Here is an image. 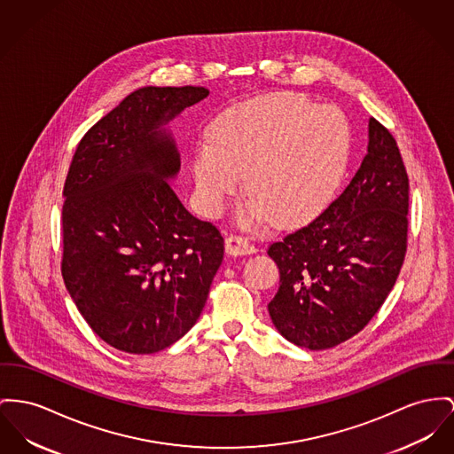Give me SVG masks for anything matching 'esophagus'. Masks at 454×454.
Listing matches in <instances>:
<instances>
[{
  "instance_id": "obj_1",
  "label": "esophagus",
  "mask_w": 454,
  "mask_h": 454,
  "mask_svg": "<svg viewBox=\"0 0 454 454\" xmlns=\"http://www.w3.org/2000/svg\"><path fill=\"white\" fill-rule=\"evenodd\" d=\"M225 251L232 256H241V254H251L256 253V246L247 241L246 238L232 234L225 239Z\"/></svg>"
}]
</instances>
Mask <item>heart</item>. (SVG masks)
Here are the masks:
<instances>
[{
    "label": "heart",
    "mask_w": 454,
    "mask_h": 454,
    "mask_svg": "<svg viewBox=\"0 0 454 454\" xmlns=\"http://www.w3.org/2000/svg\"><path fill=\"white\" fill-rule=\"evenodd\" d=\"M351 153V129L335 106H318L296 92H277L223 112L210 139L194 153L192 174L201 203L220 213L241 189L253 203V225L278 227L311 220L333 200Z\"/></svg>",
    "instance_id": "1"
}]
</instances>
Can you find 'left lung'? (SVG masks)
Segmentation results:
<instances>
[{
	"mask_svg": "<svg viewBox=\"0 0 454 454\" xmlns=\"http://www.w3.org/2000/svg\"><path fill=\"white\" fill-rule=\"evenodd\" d=\"M368 153L348 187L308 225L273 242L280 286L269 313L287 340L329 349L364 329L408 247L410 184L387 127L368 123Z\"/></svg>",
	"mask_w": 454,
	"mask_h": 454,
	"instance_id": "1",
	"label": "left lung"
}]
</instances>
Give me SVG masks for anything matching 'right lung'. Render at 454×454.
<instances>
[{
  "mask_svg": "<svg viewBox=\"0 0 454 454\" xmlns=\"http://www.w3.org/2000/svg\"><path fill=\"white\" fill-rule=\"evenodd\" d=\"M208 92H130L84 134L65 179V286L92 331L130 355L158 353L187 333L223 260L220 231L187 212L165 181L181 161L160 130Z\"/></svg>",
  "mask_w": 454,
  "mask_h": 454,
  "instance_id": "add662e5",
  "label": "right lung"
}]
</instances>
